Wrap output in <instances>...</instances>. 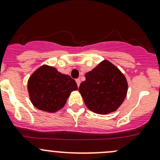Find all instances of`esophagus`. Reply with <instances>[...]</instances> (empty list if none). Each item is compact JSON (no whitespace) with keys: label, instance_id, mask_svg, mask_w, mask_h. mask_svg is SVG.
Segmentation results:
<instances>
[{"label":"esophagus","instance_id":"esophagus-1","mask_svg":"<svg viewBox=\"0 0 160 160\" xmlns=\"http://www.w3.org/2000/svg\"><path fill=\"white\" fill-rule=\"evenodd\" d=\"M76 82H77V86H80V79H77V80H76Z\"/></svg>","mask_w":160,"mask_h":160}]
</instances>
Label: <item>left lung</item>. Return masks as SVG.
Returning a JSON list of instances; mask_svg holds the SVG:
<instances>
[{
	"label": "left lung",
	"mask_w": 160,
	"mask_h": 160,
	"mask_svg": "<svg viewBox=\"0 0 160 160\" xmlns=\"http://www.w3.org/2000/svg\"><path fill=\"white\" fill-rule=\"evenodd\" d=\"M85 77L79 91L89 110L107 114L122 105L128 92V82L114 64L104 59L87 72Z\"/></svg>",
	"instance_id": "obj_1"
}]
</instances>
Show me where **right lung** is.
<instances>
[{
  "instance_id": "right-lung-1",
  "label": "right lung",
  "mask_w": 160,
  "mask_h": 160,
  "mask_svg": "<svg viewBox=\"0 0 160 160\" xmlns=\"http://www.w3.org/2000/svg\"><path fill=\"white\" fill-rule=\"evenodd\" d=\"M78 89L75 80L55 67L42 65L31 75L28 91L36 108L54 113L64 107L71 92Z\"/></svg>"
}]
</instances>
